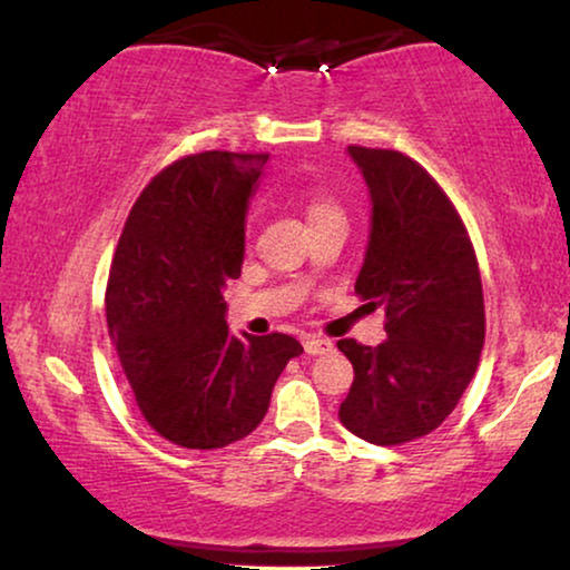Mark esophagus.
<instances>
[{"label":"esophagus","instance_id":"1","mask_svg":"<svg viewBox=\"0 0 570 570\" xmlns=\"http://www.w3.org/2000/svg\"><path fill=\"white\" fill-rule=\"evenodd\" d=\"M303 347H306L308 355H330L334 350L332 342L322 337H306L303 340Z\"/></svg>","mask_w":570,"mask_h":570}]
</instances>
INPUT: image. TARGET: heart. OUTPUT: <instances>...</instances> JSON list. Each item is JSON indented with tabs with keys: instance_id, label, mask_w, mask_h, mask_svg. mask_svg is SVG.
Instances as JSON below:
<instances>
[{
	"instance_id": "b5f03b06",
	"label": "heart",
	"mask_w": 570,
	"mask_h": 570,
	"mask_svg": "<svg viewBox=\"0 0 570 570\" xmlns=\"http://www.w3.org/2000/svg\"><path fill=\"white\" fill-rule=\"evenodd\" d=\"M326 215H340L337 207H334L332 202L324 197V194L308 191V223L318 220V217H326Z\"/></svg>"
}]
</instances>
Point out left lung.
<instances>
[{
  "label": "left lung",
  "mask_w": 570,
  "mask_h": 570,
  "mask_svg": "<svg viewBox=\"0 0 570 570\" xmlns=\"http://www.w3.org/2000/svg\"><path fill=\"white\" fill-rule=\"evenodd\" d=\"M371 197L355 293L386 311L379 347L340 340L355 379L340 423L394 446L435 431L462 400L485 342L478 259L462 217L407 155L347 147Z\"/></svg>",
  "instance_id": "1"
}]
</instances>
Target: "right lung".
<instances>
[{"label": "right lung", "mask_w": 570, "mask_h": 570, "mask_svg": "<svg viewBox=\"0 0 570 570\" xmlns=\"http://www.w3.org/2000/svg\"><path fill=\"white\" fill-rule=\"evenodd\" d=\"M269 155L176 160L131 207L108 275L106 318L139 412L184 449L246 439L269 410L291 334L236 337L223 291L240 277L246 213Z\"/></svg>", "instance_id": "add662e5"}]
</instances>
